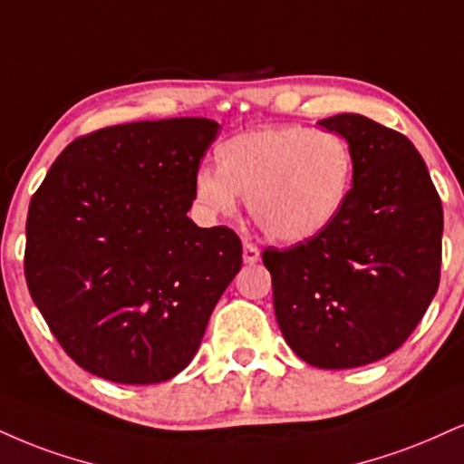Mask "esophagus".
Returning a JSON list of instances; mask_svg holds the SVG:
<instances>
[{"mask_svg":"<svg viewBox=\"0 0 464 464\" xmlns=\"http://www.w3.org/2000/svg\"><path fill=\"white\" fill-rule=\"evenodd\" d=\"M261 259V253H259V248L255 246V244H250V242H244V264H248V266H253V264H256V261Z\"/></svg>","mask_w":464,"mask_h":464,"instance_id":"34e87169","label":"esophagus"}]
</instances>
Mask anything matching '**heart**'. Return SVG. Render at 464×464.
<instances>
[{"instance_id":"b5f03b06","label":"heart","mask_w":464,"mask_h":464,"mask_svg":"<svg viewBox=\"0 0 464 464\" xmlns=\"http://www.w3.org/2000/svg\"><path fill=\"white\" fill-rule=\"evenodd\" d=\"M220 169L194 172L205 214L231 216L239 197L267 237L298 244L320 236L343 209L354 179V153L337 131L304 125L266 127L218 149Z\"/></svg>"}]
</instances>
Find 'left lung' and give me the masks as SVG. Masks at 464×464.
<instances>
[{
	"label": "left lung",
	"mask_w": 464,
	"mask_h": 464,
	"mask_svg": "<svg viewBox=\"0 0 464 464\" xmlns=\"http://www.w3.org/2000/svg\"><path fill=\"white\" fill-rule=\"evenodd\" d=\"M353 147L343 209L320 236L264 250L289 348L322 370L381 361L409 339L440 278L443 208L401 133L361 114L317 122Z\"/></svg>",
	"instance_id": "obj_1"
}]
</instances>
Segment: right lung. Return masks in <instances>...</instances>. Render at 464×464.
I'll list each match as a JSON object with an SVG mask.
<instances>
[{
  "label": "right lung",
  "instance_id": "add662e5",
  "mask_svg": "<svg viewBox=\"0 0 464 464\" xmlns=\"http://www.w3.org/2000/svg\"><path fill=\"white\" fill-rule=\"evenodd\" d=\"M209 119L105 127L66 147L30 200L25 281L77 365L121 384L186 370L242 267L231 228L188 218Z\"/></svg>",
  "mask_w": 464,
  "mask_h": 464
}]
</instances>
